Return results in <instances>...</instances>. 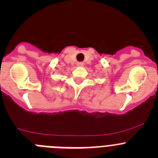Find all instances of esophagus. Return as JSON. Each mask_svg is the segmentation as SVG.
Wrapping results in <instances>:
<instances>
[{
	"instance_id": "obj_1",
	"label": "esophagus",
	"mask_w": 158,
	"mask_h": 158,
	"mask_svg": "<svg viewBox=\"0 0 158 158\" xmlns=\"http://www.w3.org/2000/svg\"><path fill=\"white\" fill-rule=\"evenodd\" d=\"M83 62H78L77 63V66L78 67H82V66H83Z\"/></svg>"
}]
</instances>
